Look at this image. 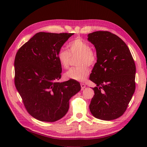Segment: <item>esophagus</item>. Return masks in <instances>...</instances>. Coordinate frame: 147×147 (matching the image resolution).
Returning <instances> with one entry per match:
<instances>
[{"instance_id": "1", "label": "esophagus", "mask_w": 147, "mask_h": 147, "mask_svg": "<svg viewBox=\"0 0 147 147\" xmlns=\"http://www.w3.org/2000/svg\"><path fill=\"white\" fill-rule=\"evenodd\" d=\"M81 90H82L86 87V85L84 84V83H81Z\"/></svg>"}]
</instances>
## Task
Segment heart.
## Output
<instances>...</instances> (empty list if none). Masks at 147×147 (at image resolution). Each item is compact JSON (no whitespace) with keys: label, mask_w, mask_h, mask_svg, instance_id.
I'll list each match as a JSON object with an SVG mask.
<instances>
[{"label":"heart","mask_w":147,"mask_h":147,"mask_svg":"<svg viewBox=\"0 0 147 147\" xmlns=\"http://www.w3.org/2000/svg\"><path fill=\"white\" fill-rule=\"evenodd\" d=\"M90 44L80 38H77L70 42L68 45L69 51L61 49L57 53V59L62 68H69L71 56L78 55L77 65L78 67H73L65 73L67 78L80 82L85 81L90 73L88 66L93 65L96 61V55L90 48Z\"/></svg>","instance_id":"1"}]
</instances>
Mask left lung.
<instances>
[{
    "mask_svg": "<svg viewBox=\"0 0 147 147\" xmlns=\"http://www.w3.org/2000/svg\"><path fill=\"white\" fill-rule=\"evenodd\" d=\"M88 40L96 52L97 60L90 79L96 84L90 110L96 118L112 120L126 110L135 91L136 65L124 42L109 31H95Z\"/></svg>",
    "mask_w": 147,
    "mask_h": 147,
    "instance_id": "1",
    "label": "left lung"
}]
</instances>
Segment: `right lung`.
<instances>
[{"label":"right lung","mask_w":147,"mask_h":147,"mask_svg":"<svg viewBox=\"0 0 147 147\" xmlns=\"http://www.w3.org/2000/svg\"><path fill=\"white\" fill-rule=\"evenodd\" d=\"M73 35L38 32L16 53L15 86L27 112L38 120L53 122L62 118L69 110V100L81 90L76 80L57 81L61 73L57 53Z\"/></svg>","instance_id":"right-lung-1"}]
</instances>
